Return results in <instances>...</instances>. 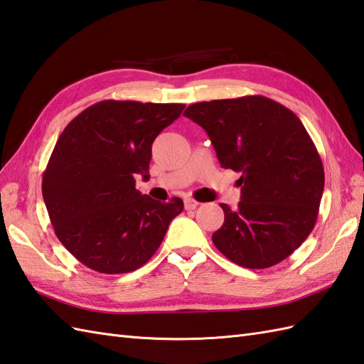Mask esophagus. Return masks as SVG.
Instances as JSON below:
<instances>
[{
  "label": "esophagus",
  "mask_w": 364,
  "mask_h": 364,
  "mask_svg": "<svg viewBox=\"0 0 364 364\" xmlns=\"http://www.w3.org/2000/svg\"><path fill=\"white\" fill-rule=\"evenodd\" d=\"M183 205H185V208H187V210H195L199 205V203H198V200H195V199H191V198H185Z\"/></svg>",
  "instance_id": "1"
}]
</instances>
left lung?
Returning a JSON list of instances; mask_svg holds the SVG:
<instances>
[{
    "label": "left lung",
    "instance_id": "left-lung-1",
    "mask_svg": "<svg viewBox=\"0 0 364 364\" xmlns=\"http://www.w3.org/2000/svg\"><path fill=\"white\" fill-rule=\"evenodd\" d=\"M183 115L204 129L225 169L241 173V200L224 210L213 245L243 268L285 260L316 223L324 191L321 157L291 110L264 96L191 104Z\"/></svg>",
    "mask_w": 364,
    "mask_h": 364
}]
</instances>
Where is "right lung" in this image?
Listing matches in <instances>:
<instances>
[{
  "instance_id": "add662e5",
  "label": "right lung",
  "mask_w": 364,
  "mask_h": 364,
  "mask_svg": "<svg viewBox=\"0 0 364 364\" xmlns=\"http://www.w3.org/2000/svg\"><path fill=\"white\" fill-rule=\"evenodd\" d=\"M183 104L101 101L63 129L43 173L42 193L60 243L102 274L139 269L156 254L183 210L135 188L149 179L156 136L181 117Z\"/></svg>"
}]
</instances>
